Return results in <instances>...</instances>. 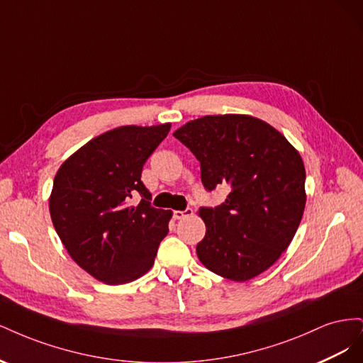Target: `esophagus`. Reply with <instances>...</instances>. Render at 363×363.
Segmentation results:
<instances>
[{
	"label": "esophagus",
	"instance_id": "34e87169",
	"mask_svg": "<svg viewBox=\"0 0 363 363\" xmlns=\"http://www.w3.org/2000/svg\"><path fill=\"white\" fill-rule=\"evenodd\" d=\"M194 215V211L191 207H188V208H184V211H174L172 212V216L175 218V219H183V218H186V216H192Z\"/></svg>",
	"mask_w": 363,
	"mask_h": 363
}]
</instances>
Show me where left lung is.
I'll list each match as a JSON object with an SVG mask.
<instances>
[{"label": "left lung", "instance_id": "obj_1", "mask_svg": "<svg viewBox=\"0 0 363 363\" xmlns=\"http://www.w3.org/2000/svg\"><path fill=\"white\" fill-rule=\"evenodd\" d=\"M199 159L207 191L228 186L223 204L201 207L203 265L224 279L247 281L286 250L306 206V171L288 139L248 115H208L174 131Z\"/></svg>", "mask_w": 363, "mask_h": 363}]
</instances>
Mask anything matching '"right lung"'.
<instances>
[{"label": "right lung", "mask_w": 363, "mask_h": 363, "mask_svg": "<svg viewBox=\"0 0 363 363\" xmlns=\"http://www.w3.org/2000/svg\"><path fill=\"white\" fill-rule=\"evenodd\" d=\"M171 124L124 125L96 136L63 162L52 183L54 228L77 265L96 280L123 284L152 267L171 211L152 207L142 168ZM138 206L129 204L136 194Z\"/></svg>", "instance_id": "obj_1"}]
</instances>
